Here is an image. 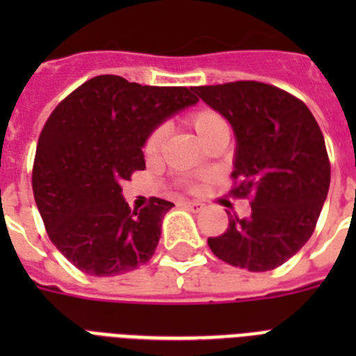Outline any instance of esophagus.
<instances>
[{
	"label": "esophagus",
	"instance_id": "esophagus-1",
	"mask_svg": "<svg viewBox=\"0 0 356 356\" xmlns=\"http://www.w3.org/2000/svg\"><path fill=\"white\" fill-rule=\"evenodd\" d=\"M184 207L190 208L192 212H199L201 208H203V203H199V201H184Z\"/></svg>",
	"mask_w": 356,
	"mask_h": 356
}]
</instances>
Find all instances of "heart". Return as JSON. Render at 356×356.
<instances>
[{
  "label": "heart",
  "mask_w": 356,
  "mask_h": 356,
  "mask_svg": "<svg viewBox=\"0 0 356 356\" xmlns=\"http://www.w3.org/2000/svg\"><path fill=\"white\" fill-rule=\"evenodd\" d=\"M190 124H192L193 131L197 133V137L201 140H207L213 131H218V129L227 128V122H225V118L219 115L218 111H213V109H199L190 117ZM164 138H166V128L163 126H159L152 131V135L146 140V146H144V152L148 157H155L159 155V152L163 149Z\"/></svg>",
  "instance_id": "1"
}]
</instances>
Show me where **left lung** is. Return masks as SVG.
Wrapping results in <instances>:
<instances>
[{
    "label": "left lung",
    "mask_w": 356,
    "mask_h": 356,
    "mask_svg": "<svg viewBox=\"0 0 356 356\" xmlns=\"http://www.w3.org/2000/svg\"><path fill=\"white\" fill-rule=\"evenodd\" d=\"M228 120L236 137V195L252 197L248 218H228L208 238L219 259L250 273L273 270L313 236L331 181L323 135L302 100L261 82L193 88Z\"/></svg>",
    "instance_id": "1"
}]
</instances>
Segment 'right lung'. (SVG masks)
Wrapping results in <instances>:
<instances>
[{
    "instance_id": "obj_1",
    "label": "right lung",
    "mask_w": 356,
    "mask_h": 356,
    "mask_svg": "<svg viewBox=\"0 0 356 356\" xmlns=\"http://www.w3.org/2000/svg\"><path fill=\"white\" fill-rule=\"evenodd\" d=\"M193 88H157L102 74L58 104L38 140L33 192L51 241L91 276L140 267L157 248L173 203L131 210L122 183L146 168L152 131L195 106Z\"/></svg>"
}]
</instances>
